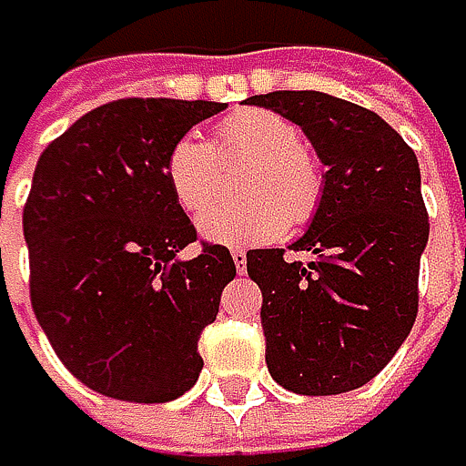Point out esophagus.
Instances as JSON below:
<instances>
[{"label":"esophagus","instance_id":"obj_1","mask_svg":"<svg viewBox=\"0 0 466 466\" xmlns=\"http://www.w3.org/2000/svg\"><path fill=\"white\" fill-rule=\"evenodd\" d=\"M231 262H235L238 273H243V270H246V251L235 248V251H231Z\"/></svg>","mask_w":466,"mask_h":466}]
</instances>
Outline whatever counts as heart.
<instances>
[{"mask_svg":"<svg viewBox=\"0 0 466 466\" xmlns=\"http://www.w3.org/2000/svg\"><path fill=\"white\" fill-rule=\"evenodd\" d=\"M251 157L240 190L246 201L215 204L198 218L209 243L248 246L273 240L289 226H307L323 198V171L295 121L248 107L215 127V148L198 135H182L165 154V179L185 212H201L220 190V159Z\"/></svg>","mask_w":466,"mask_h":466,"instance_id":"1","label":"heart"}]
</instances>
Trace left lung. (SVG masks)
Segmentation results:
<instances>
[{
  "label": "left lung",
  "mask_w": 466,
  "mask_h": 466,
  "mask_svg": "<svg viewBox=\"0 0 466 466\" xmlns=\"http://www.w3.org/2000/svg\"><path fill=\"white\" fill-rule=\"evenodd\" d=\"M287 116L326 165L320 207L292 251L246 254L262 289L268 370L289 392L339 395L376 379L417 318L428 212L411 146L373 110L320 90L246 98Z\"/></svg>",
  "instance_id": "8db88e82"
}]
</instances>
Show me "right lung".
<instances>
[{"mask_svg": "<svg viewBox=\"0 0 466 466\" xmlns=\"http://www.w3.org/2000/svg\"><path fill=\"white\" fill-rule=\"evenodd\" d=\"M220 102L118 98L41 154L24 204L29 301L66 368L132 403L185 395L201 331L238 276L226 246L198 240L165 179V154Z\"/></svg>", "mask_w": 466, "mask_h": 466, "instance_id": "right-lung-1", "label": "right lung"}]
</instances>
